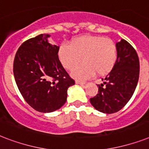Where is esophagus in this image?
I'll use <instances>...</instances> for the list:
<instances>
[{
    "label": "esophagus",
    "mask_w": 149,
    "mask_h": 149,
    "mask_svg": "<svg viewBox=\"0 0 149 149\" xmlns=\"http://www.w3.org/2000/svg\"><path fill=\"white\" fill-rule=\"evenodd\" d=\"M76 84H79V85H84V84H85L86 83L84 81H79V80H76Z\"/></svg>",
    "instance_id": "obj_1"
}]
</instances>
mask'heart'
Instances as JSON below:
<instances>
[{"label": "heart", "instance_id": "b5f03b06", "mask_svg": "<svg viewBox=\"0 0 149 149\" xmlns=\"http://www.w3.org/2000/svg\"><path fill=\"white\" fill-rule=\"evenodd\" d=\"M59 61L66 70H75L72 73L77 79H85L95 72L103 76L111 72L118 59V49L113 41L100 36H84L75 38L71 46L60 45L58 51Z\"/></svg>", "mask_w": 149, "mask_h": 149}]
</instances>
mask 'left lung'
<instances>
[{
    "instance_id": "8db88e82",
    "label": "left lung",
    "mask_w": 149,
    "mask_h": 149,
    "mask_svg": "<svg viewBox=\"0 0 149 149\" xmlns=\"http://www.w3.org/2000/svg\"><path fill=\"white\" fill-rule=\"evenodd\" d=\"M118 59L111 72L98 84V93L91 98V104L97 111L113 113L122 109L129 101L139 78L138 54L130 43L121 39L117 44Z\"/></svg>"
}]
</instances>
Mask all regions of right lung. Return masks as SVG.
<instances>
[{"label":"right lung","mask_w":149,"mask_h":149,"mask_svg":"<svg viewBox=\"0 0 149 149\" xmlns=\"http://www.w3.org/2000/svg\"><path fill=\"white\" fill-rule=\"evenodd\" d=\"M49 36L41 34L22 43L13 66L22 97L42 113L52 112L64 105L68 88L75 84L58 59L59 46L48 42Z\"/></svg>","instance_id":"add662e5"}]
</instances>
